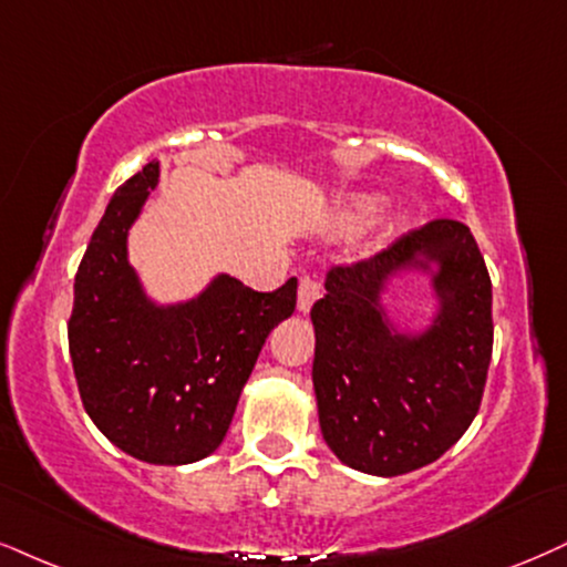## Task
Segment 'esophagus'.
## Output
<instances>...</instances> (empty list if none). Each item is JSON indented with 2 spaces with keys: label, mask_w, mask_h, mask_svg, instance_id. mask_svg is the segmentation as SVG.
Here are the masks:
<instances>
[{
  "label": "esophagus",
  "mask_w": 567,
  "mask_h": 567,
  "mask_svg": "<svg viewBox=\"0 0 567 567\" xmlns=\"http://www.w3.org/2000/svg\"><path fill=\"white\" fill-rule=\"evenodd\" d=\"M320 297V284L316 278L302 276L299 278V291H297V307L299 312H310V307Z\"/></svg>",
  "instance_id": "esophagus-1"
}]
</instances>
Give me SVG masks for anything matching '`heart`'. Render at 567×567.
I'll list each match as a JSON object with an SVG mask.
<instances>
[{
  "label": "heart",
  "mask_w": 567,
  "mask_h": 567,
  "mask_svg": "<svg viewBox=\"0 0 567 567\" xmlns=\"http://www.w3.org/2000/svg\"><path fill=\"white\" fill-rule=\"evenodd\" d=\"M373 207H375V202L370 199V197H352L349 202H344V207H341L339 218H341V223H344L347 228H358V226H362V223L370 218ZM391 228H394V226H391Z\"/></svg>",
  "instance_id": "1"
}]
</instances>
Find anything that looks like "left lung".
<instances>
[{
  "instance_id": "obj_1",
  "label": "left lung",
  "mask_w": 567,
  "mask_h": 567,
  "mask_svg": "<svg viewBox=\"0 0 567 567\" xmlns=\"http://www.w3.org/2000/svg\"><path fill=\"white\" fill-rule=\"evenodd\" d=\"M402 269L431 271L440 297L421 334L391 327L380 305ZM310 318L320 431L344 465L402 476L442 457L473 423L494 323L492 278L465 223L431 220L368 260L331 268Z\"/></svg>"
}]
</instances>
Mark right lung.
Wrapping results in <instances>:
<instances>
[{
	"label": "right lung",
	"mask_w": 567,
	"mask_h": 567,
	"mask_svg": "<svg viewBox=\"0 0 567 567\" xmlns=\"http://www.w3.org/2000/svg\"><path fill=\"white\" fill-rule=\"evenodd\" d=\"M159 163L117 188L75 272L68 344L81 402L104 436L152 465L218 450L268 333L297 307V278L255 291L215 276L199 297L155 305L128 262V230Z\"/></svg>",
	"instance_id": "right-lung-1"
}]
</instances>
